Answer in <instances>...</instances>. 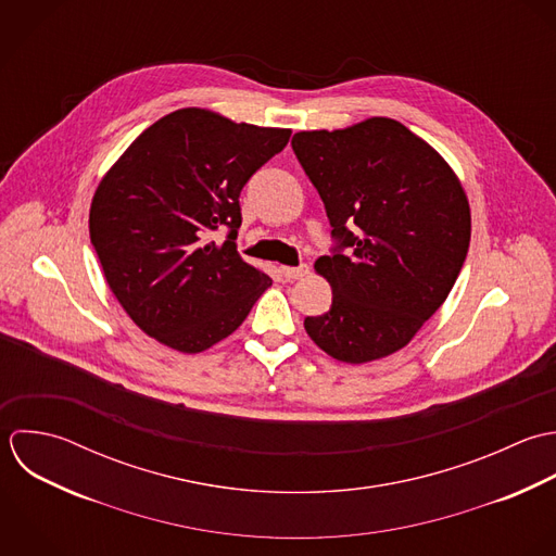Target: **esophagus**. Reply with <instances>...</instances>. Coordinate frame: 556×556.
Instances as JSON below:
<instances>
[{"label":"esophagus","instance_id":"1","mask_svg":"<svg viewBox=\"0 0 556 556\" xmlns=\"http://www.w3.org/2000/svg\"><path fill=\"white\" fill-rule=\"evenodd\" d=\"M280 271H282V276H285L287 280H300V278H304V276L308 274V265H300V267H282Z\"/></svg>","mask_w":556,"mask_h":556}]
</instances>
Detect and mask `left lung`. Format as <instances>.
Returning <instances> with one entry per match:
<instances>
[{"instance_id": "8db88e82", "label": "left lung", "mask_w": 556, "mask_h": 556, "mask_svg": "<svg viewBox=\"0 0 556 556\" xmlns=\"http://www.w3.org/2000/svg\"><path fill=\"white\" fill-rule=\"evenodd\" d=\"M291 147L339 241L315 261L332 306L306 317L304 328L341 363L386 358L414 339L462 271L470 245L466 191L435 149L392 118L300 131Z\"/></svg>"}]
</instances>
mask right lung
<instances>
[{
    "mask_svg": "<svg viewBox=\"0 0 556 556\" xmlns=\"http://www.w3.org/2000/svg\"><path fill=\"white\" fill-rule=\"evenodd\" d=\"M291 129L232 123L184 108L144 129L90 204V241L134 324L184 354L232 334L271 278L237 248L239 193ZM228 227L222 244L210 241Z\"/></svg>",
    "mask_w": 556,
    "mask_h": 556,
    "instance_id": "1",
    "label": "right lung"
}]
</instances>
